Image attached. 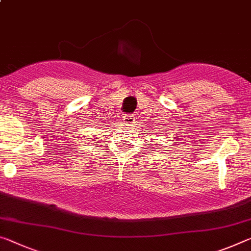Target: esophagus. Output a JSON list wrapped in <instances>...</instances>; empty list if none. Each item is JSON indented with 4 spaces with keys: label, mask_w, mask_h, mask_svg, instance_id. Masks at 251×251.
I'll return each instance as SVG.
<instances>
[{
    "label": "esophagus",
    "mask_w": 251,
    "mask_h": 251,
    "mask_svg": "<svg viewBox=\"0 0 251 251\" xmlns=\"http://www.w3.org/2000/svg\"><path fill=\"white\" fill-rule=\"evenodd\" d=\"M123 119H124V122L128 123V124H133V123H135V121H136V117H135L134 114H128V115H125V116L123 117Z\"/></svg>",
    "instance_id": "1"
}]
</instances>
